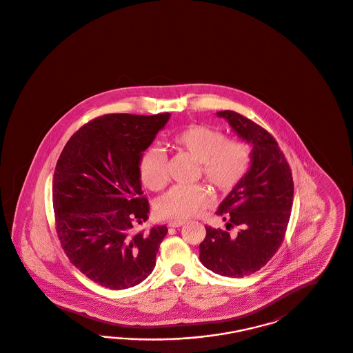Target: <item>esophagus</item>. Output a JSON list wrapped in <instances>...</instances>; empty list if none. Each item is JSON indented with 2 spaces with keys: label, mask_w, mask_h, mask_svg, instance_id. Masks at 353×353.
I'll list each match as a JSON object with an SVG mask.
<instances>
[{
  "label": "esophagus",
  "mask_w": 353,
  "mask_h": 353,
  "mask_svg": "<svg viewBox=\"0 0 353 353\" xmlns=\"http://www.w3.org/2000/svg\"><path fill=\"white\" fill-rule=\"evenodd\" d=\"M185 224H186V221H183V220H173V221L168 223V225L172 228H179V227H183Z\"/></svg>",
  "instance_id": "34e87169"
}]
</instances>
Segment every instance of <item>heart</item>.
Wrapping results in <instances>:
<instances>
[{"mask_svg": "<svg viewBox=\"0 0 353 353\" xmlns=\"http://www.w3.org/2000/svg\"><path fill=\"white\" fill-rule=\"evenodd\" d=\"M172 146L201 163L202 176L220 193H230L243 181L252 163L250 148L241 141L227 142L225 135L203 125H192L172 138ZM141 181L158 192L170 181L167 157L161 148H150L139 161ZM211 203L205 186H174L159 198L160 219L188 220L202 214Z\"/></svg>", "mask_w": 353, "mask_h": 353, "instance_id": "heart-1", "label": "heart"}]
</instances>
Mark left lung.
<instances>
[{"instance_id": "8db88e82", "label": "left lung", "mask_w": 353, "mask_h": 353, "mask_svg": "<svg viewBox=\"0 0 353 353\" xmlns=\"http://www.w3.org/2000/svg\"><path fill=\"white\" fill-rule=\"evenodd\" d=\"M232 130L252 145V163L245 179L220 203L227 231L206 227L199 245L205 268L221 276L243 278L263 268L284 240L291 216V168L274 137L233 110H220ZM237 226V234L230 228Z\"/></svg>"}]
</instances>
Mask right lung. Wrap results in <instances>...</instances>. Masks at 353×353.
Segmentation results:
<instances>
[{
    "label": "right lung",
    "mask_w": 353,
    "mask_h": 353,
    "mask_svg": "<svg viewBox=\"0 0 353 353\" xmlns=\"http://www.w3.org/2000/svg\"><path fill=\"white\" fill-rule=\"evenodd\" d=\"M170 113H113L85 123L63 147L53 174V208L63 252L88 279L130 288L157 263L168 228L135 227L148 218L139 161Z\"/></svg>",
    "instance_id": "1"
}]
</instances>
